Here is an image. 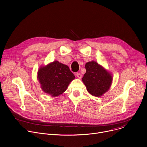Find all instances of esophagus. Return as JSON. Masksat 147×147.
<instances>
[{"label":"esophagus","instance_id":"1","mask_svg":"<svg viewBox=\"0 0 147 147\" xmlns=\"http://www.w3.org/2000/svg\"><path fill=\"white\" fill-rule=\"evenodd\" d=\"M76 76H77L78 78H80V79H81V78H82V75H81L80 73H76Z\"/></svg>","mask_w":147,"mask_h":147}]
</instances>
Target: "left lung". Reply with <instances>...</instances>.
I'll return each mask as SVG.
<instances>
[{"label":"left lung","mask_w":147,"mask_h":147,"mask_svg":"<svg viewBox=\"0 0 147 147\" xmlns=\"http://www.w3.org/2000/svg\"><path fill=\"white\" fill-rule=\"evenodd\" d=\"M85 69L82 80L87 91L95 96H100L110 88L112 81L111 74L94 61L86 63Z\"/></svg>","instance_id":"1"}]
</instances>
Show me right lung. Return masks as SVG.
Listing matches in <instances>:
<instances>
[{"instance_id": "1", "label": "right lung", "mask_w": 147, "mask_h": 147, "mask_svg": "<svg viewBox=\"0 0 147 147\" xmlns=\"http://www.w3.org/2000/svg\"><path fill=\"white\" fill-rule=\"evenodd\" d=\"M75 78L69 67L58 61L41 67L38 72V79L43 91L52 96L64 92Z\"/></svg>"}]
</instances>
